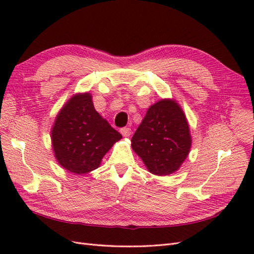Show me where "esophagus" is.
I'll return each mask as SVG.
<instances>
[{"instance_id":"1","label":"esophagus","mask_w":254,"mask_h":254,"mask_svg":"<svg viewBox=\"0 0 254 254\" xmlns=\"http://www.w3.org/2000/svg\"><path fill=\"white\" fill-rule=\"evenodd\" d=\"M121 133L123 134V136H129L131 134V129L128 128V127H124L121 129Z\"/></svg>"}]
</instances>
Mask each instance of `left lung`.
<instances>
[{"label": "left lung", "instance_id": "1", "mask_svg": "<svg viewBox=\"0 0 254 254\" xmlns=\"http://www.w3.org/2000/svg\"><path fill=\"white\" fill-rule=\"evenodd\" d=\"M190 145L186 114L174 99H161L150 106L131 139L134 152L158 176L178 171Z\"/></svg>", "mask_w": 254, "mask_h": 254}]
</instances>
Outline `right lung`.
<instances>
[{
  "instance_id": "obj_1",
  "label": "right lung",
  "mask_w": 254,
  "mask_h": 254,
  "mask_svg": "<svg viewBox=\"0 0 254 254\" xmlns=\"http://www.w3.org/2000/svg\"><path fill=\"white\" fill-rule=\"evenodd\" d=\"M122 134L94 109L90 93L72 96L56 117L52 145L58 163L76 175L88 174L101 164Z\"/></svg>"
}]
</instances>
